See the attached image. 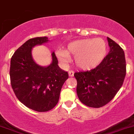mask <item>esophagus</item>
<instances>
[{
  "label": "esophagus",
  "instance_id": "34e87169",
  "mask_svg": "<svg viewBox=\"0 0 134 134\" xmlns=\"http://www.w3.org/2000/svg\"><path fill=\"white\" fill-rule=\"evenodd\" d=\"M74 73H75V72H74L73 71H69V76H71V77L73 76H74Z\"/></svg>",
  "mask_w": 134,
  "mask_h": 134
}]
</instances>
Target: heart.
<instances>
[{
	"label": "heart",
	"mask_w": 134,
	"mask_h": 134,
	"mask_svg": "<svg viewBox=\"0 0 134 134\" xmlns=\"http://www.w3.org/2000/svg\"><path fill=\"white\" fill-rule=\"evenodd\" d=\"M107 53L105 41L100 38L83 39L69 43L67 50L58 49L56 55L62 64H67L74 58L78 68L90 70L98 66Z\"/></svg>",
	"instance_id": "obj_1"
}]
</instances>
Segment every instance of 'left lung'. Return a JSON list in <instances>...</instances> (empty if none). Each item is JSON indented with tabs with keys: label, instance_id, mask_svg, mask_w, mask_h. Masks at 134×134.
I'll return each mask as SVG.
<instances>
[{
	"label": "left lung",
	"instance_id": "obj_1",
	"mask_svg": "<svg viewBox=\"0 0 134 134\" xmlns=\"http://www.w3.org/2000/svg\"><path fill=\"white\" fill-rule=\"evenodd\" d=\"M108 54L96 68L76 72V93L87 106L100 108L110 102L122 86L126 76V60L122 48L107 37Z\"/></svg>",
	"mask_w": 134,
	"mask_h": 134
}]
</instances>
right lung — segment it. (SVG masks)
I'll list each match as a JSON object with an SVG mask.
<instances>
[{
    "label": "right lung",
    "instance_id": "right-lung-1",
    "mask_svg": "<svg viewBox=\"0 0 134 134\" xmlns=\"http://www.w3.org/2000/svg\"><path fill=\"white\" fill-rule=\"evenodd\" d=\"M48 41L47 37L30 39L11 58L9 75L14 93L25 106L40 112L51 110L57 104L62 86L69 78L67 72L59 68L54 52L49 65L40 66L34 60L32 48Z\"/></svg>",
    "mask_w": 134,
    "mask_h": 134
}]
</instances>
